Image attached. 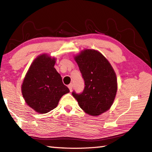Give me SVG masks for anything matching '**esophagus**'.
Here are the masks:
<instances>
[{
  "mask_svg": "<svg viewBox=\"0 0 152 152\" xmlns=\"http://www.w3.org/2000/svg\"><path fill=\"white\" fill-rule=\"evenodd\" d=\"M72 86H73L72 84H69V85L68 86V88H69V90H70V92L72 91Z\"/></svg>",
  "mask_w": 152,
  "mask_h": 152,
  "instance_id": "obj_1",
  "label": "esophagus"
}]
</instances>
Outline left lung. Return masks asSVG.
I'll use <instances>...</instances> for the list:
<instances>
[{"instance_id": "left-lung-1", "label": "left lung", "mask_w": 152, "mask_h": 152, "mask_svg": "<svg viewBox=\"0 0 152 152\" xmlns=\"http://www.w3.org/2000/svg\"><path fill=\"white\" fill-rule=\"evenodd\" d=\"M83 77L85 87L81 94L72 95L80 107L91 116H99L109 110L117 91L114 69L99 51L85 49L74 57Z\"/></svg>"}]
</instances>
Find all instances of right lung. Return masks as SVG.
<instances>
[{"mask_svg":"<svg viewBox=\"0 0 152 152\" xmlns=\"http://www.w3.org/2000/svg\"><path fill=\"white\" fill-rule=\"evenodd\" d=\"M56 60L47 53L38 56L31 64L21 84L25 102L39 114L55 109L61 96L70 92L54 68Z\"/></svg>","mask_w":152,"mask_h":152,"instance_id":"add662e5","label":"right lung"}]
</instances>
